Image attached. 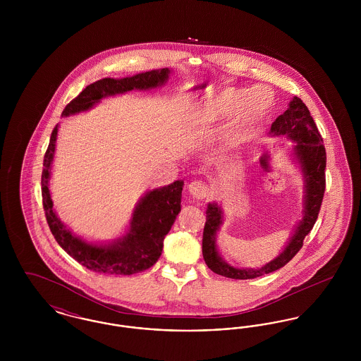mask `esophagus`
I'll return each mask as SVG.
<instances>
[{
  "mask_svg": "<svg viewBox=\"0 0 361 361\" xmlns=\"http://www.w3.org/2000/svg\"><path fill=\"white\" fill-rule=\"evenodd\" d=\"M189 193L196 199H204L208 195V187L202 181H192L188 185Z\"/></svg>",
  "mask_w": 361,
  "mask_h": 361,
  "instance_id": "1",
  "label": "esophagus"
}]
</instances>
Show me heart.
Wrapping results in <instances>:
<instances>
[{
    "instance_id": "obj_1",
    "label": "heart",
    "mask_w": 361,
    "mask_h": 361,
    "mask_svg": "<svg viewBox=\"0 0 361 361\" xmlns=\"http://www.w3.org/2000/svg\"><path fill=\"white\" fill-rule=\"evenodd\" d=\"M272 103L271 94L264 87L249 92L240 87H226L207 99L197 112L199 119L214 121L235 111V128L243 130L259 119Z\"/></svg>"
}]
</instances>
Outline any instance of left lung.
Listing matches in <instances>:
<instances>
[{
	"label": "left lung",
	"instance_id": "obj_1",
	"mask_svg": "<svg viewBox=\"0 0 361 361\" xmlns=\"http://www.w3.org/2000/svg\"><path fill=\"white\" fill-rule=\"evenodd\" d=\"M271 134L287 135L295 143L292 149L293 155L305 177L303 218L296 226L284 250L277 257L257 269H240L228 265L218 253L216 231L224 222V211L216 203H209L207 207V221L203 231V257L207 267L218 275L246 280L275 272L290 262L302 249L305 237L317 222L326 185V150L306 104L295 96L288 104V109L272 123Z\"/></svg>",
	"mask_w": 361,
	"mask_h": 361
}]
</instances>
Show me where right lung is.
I'll list each match as a JSON object with an SVG mask.
<instances>
[{"label":"right lung","mask_w":361,"mask_h":361,"mask_svg":"<svg viewBox=\"0 0 361 361\" xmlns=\"http://www.w3.org/2000/svg\"><path fill=\"white\" fill-rule=\"evenodd\" d=\"M171 70L159 69L139 73L126 78H103L96 81L71 100L63 109L62 116H69L87 111L104 97L126 93L133 89L146 90L165 84ZM58 124L52 130L50 143L43 159L42 197L46 219L54 238L61 247L87 269L105 275H134L153 267L162 253L164 238L171 231L176 216L181 211L183 180H177L168 187L147 192L137 203L130 228L119 240L109 245L87 243L74 235L52 208L49 181L55 153Z\"/></svg>","instance_id":"add662e5"}]
</instances>
